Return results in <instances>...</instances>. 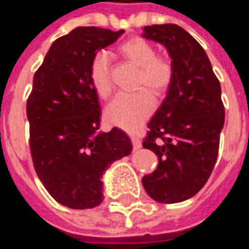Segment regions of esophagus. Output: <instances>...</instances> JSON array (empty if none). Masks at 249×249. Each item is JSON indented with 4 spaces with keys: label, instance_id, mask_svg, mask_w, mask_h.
<instances>
[{
    "label": "esophagus",
    "instance_id": "1",
    "mask_svg": "<svg viewBox=\"0 0 249 249\" xmlns=\"http://www.w3.org/2000/svg\"><path fill=\"white\" fill-rule=\"evenodd\" d=\"M130 140H132V144H133V148L140 149L142 148V142L137 136H130Z\"/></svg>",
    "mask_w": 249,
    "mask_h": 249
}]
</instances>
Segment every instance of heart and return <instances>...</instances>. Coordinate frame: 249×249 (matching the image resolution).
Returning a JSON list of instances; mask_svg holds the SVG:
<instances>
[{
    "instance_id": "heart-1",
    "label": "heart",
    "mask_w": 249,
    "mask_h": 249,
    "mask_svg": "<svg viewBox=\"0 0 249 249\" xmlns=\"http://www.w3.org/2000/svg\"><path fill=\"white\" fill-rule=\"evenodd\" d=\"M117 51L124 60L137 67L135 88L142 89L132 94L116 97L107 107L105 117L114 126L133 130L154 110V100L150 95L161 97L171 86L174 78L173 63L166 56L156 55V48L142 37L125 40L120 44ZM89 76L97 95L102 100L109 98L112 94V81L109 60L104 52L94 55Z\"/></svg>"
}]
</instances>
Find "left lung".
<instances>
[{
    "label": "left lung",
    "instance_id": "8db88e82",
    "mask_svg": "<svg viewBox=\"0 0 249 249\" xmlns=\"http://www.w3.org/2000/svg\"><path fill=\"white\" fill-rule=\"evenodd\" d=\"M142 37L164 46L174 69L142 142L159 159L154 173L142 177V186L158 202H182L202 189L217 160L225 121L221 86L205 50L183 28L144 27Z\"/></svg>",
    "mask_w": 249,
    "mask_h": 249
}]
</instances>
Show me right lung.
Instances as JSON below:
<instances>
[{
	"label": "right lung",
	"mask_w": 249,
	"mask_h": 249,
	"mask_svg": "<svg viewBox=\"0 0 249 249\" xmlns=\"http://www.w3.org/2000/svg\"><path fill=\"white\" fill-rule=\"evenodd\" d=\"M123 34L75 28L52 43L34 76L27 117L35 170L52 198L70 209L98 206L104 173L132 152L121 129L98 132L101 107L89 76L95 53Z\"/></svg>",
	"instance_id": "1"
}]
</instances>
